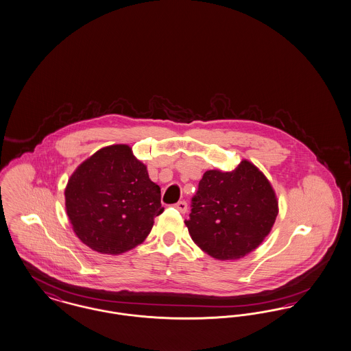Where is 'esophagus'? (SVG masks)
Returning a JSON list of instances; mask_svg holds the SVG:
<instances>
[{"label":"esophagus","mask_w":351,"mask_h":351,"mask_svg":"<svg viewBox=\"0 0 351 351\" xmlns=\"http://www.w3.org/2000/svg\"><path fill=\"white\" fill-rule=\"evenodd\" d=\"M174 206H176V208H178L182 214H184V213L187 211V203L184 202V201H180V202L176 203Z\"/></svg>","instance_id":"34e87169"}]
</instances>
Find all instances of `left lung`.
Segmentation results:
<instances>
[{
	"mask_svg": "<svg viewBox=\"0 0 351 351\" xmlns=\"http://www.w3.org/2000/svg\"><path fill=\"white\" fill-rule=\"evenodd\" d=\"M278 214L276 193L256 165L207 170L184 221L193 241L211 258L238 260L256 250Z\"/></svg>",
	"mask_w": 351,
	"mask_h": 351,
	"instance_id": "left-lung-1",
	"label": "left lung"
}]
</instances>
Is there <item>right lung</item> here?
Wrapping results in <instances>:
<instances>
[{"mask_svg": "<svg viewBox=\"0 0 351 351\" xmlns=\"http://www.w3.org/2000/svg\"><path fill=\"white\" fill-rule=\"evenodd\" d=\"M64 198L76 237L104 255L141 244L164 211L160 186L125 144L101 148L83 161L69 178Z\"/></svg>", "mask_w": 351, "mask_h": 351, "instance_id": "1", "label": "right lung"}]
</instances>
